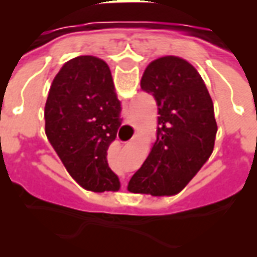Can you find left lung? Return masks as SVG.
<instances>
[{
	"mask_svg": "<svg viewBox=\"0 0 257 257\" xmlns=\"http://www.w3.org/2000/svg\"><path fill=\"white\" fill-rule=\"evenodd\" d=\"M142 89L158 107L157 139L131 178V193L169 197L180 193L213 151L217 125L213 101L197 68L179 56H162L146 67Z\"/></svg>",
	"mask_w": 257,
	"mask_h": 257,
	"instance_id": "8db88e82",
	"label": "left lung"
}]
</instances>
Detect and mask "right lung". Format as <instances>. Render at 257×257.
<instances>
[{
    "mask_svg": "<svg viewBox=\"0 0 257 257\" xmlns=\"http://www.w3.org/2000/svg\"><path fill=\"white\" fill-rule=\"evenodd\" d=\"M111 71L96 56H77L53 78L45 103V134L67 172L85 190L118 191L119 179L107 162L121 125Z\"/></svg>",
    "mask_w": 257,
    "mask_h": 257,
    "instance_id": "obj_1",
    "label": "right lung"
}]
</instances>
